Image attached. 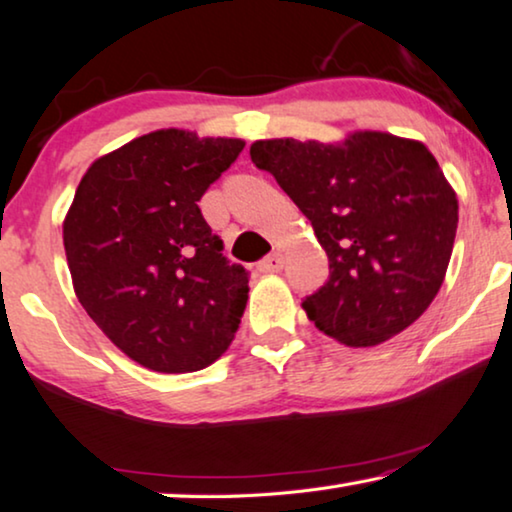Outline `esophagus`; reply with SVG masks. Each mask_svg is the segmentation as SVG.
Returning <instances> with one entry per match:
<instances>
[{"instance_id":"34e87169","label":"esophagus","mask_w":512,"mask_h":512,"mask_svg":"<svg viewBox=\"0 0 512 512\" xmlns=\"http://www.w3.org/2000/svg\"><path fill=\"white\" fill-rule=\"evenodd\" d=\"M281 268H284V256L279 254V251H274V254L265 256L261 263H258V270L261 272H279Z\"/></svg>"}]
</instances>
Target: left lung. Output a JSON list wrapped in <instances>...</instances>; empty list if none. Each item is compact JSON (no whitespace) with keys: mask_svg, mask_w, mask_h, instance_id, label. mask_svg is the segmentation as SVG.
<instances>
[{"mask_svg":"<svg viewBox=\"0 0 512 512\" xmlns=\"http://www.w3.org/2000/svg\"><path fill=\"white\" fill-rule=\"evenodd\" d=\"M249 154L328 254V281L302 302L318 330L360 348L418 321L443 284L457 233V196L425 145L355 131L342 143L256 140Z\"/></svg>","mask_w":512,"mask_h":512,"instance_id":"1","label":"left lung"}]
</instances>
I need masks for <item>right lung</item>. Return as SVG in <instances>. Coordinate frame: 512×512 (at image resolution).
Returning a JSON list of instances; mask_svg holds the SVG:
<instances>
[{"label":"right lung","mask_w":512,"mask_h":512,"mask_svg":"<svg viewBox=\"0 0 512 512\" xmlns=\"http://www.w3.org/2000/svg\"><path fill=\"white\" fill-rule=\"evenodd\" d=\"M242 147L182 129L145 133L96 159L73 196L64 249L80 305L152 372L212 365L238 332L249 272L221 254L198 201Z\"/></svg>","instance_id":"right-lung-1"}]
</instances>
